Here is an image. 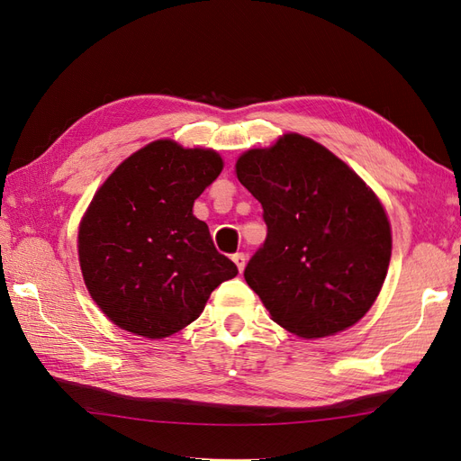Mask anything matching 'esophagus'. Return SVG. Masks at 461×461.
Masks as SVG:
<instances>
[{"label": "esophagus", "mask_w": 461, "mask_h": 461, "mask_svg": "<svg viewBox=\"0 0 461 461\" xmlns=\"http://www.w3.org/2000/svg\"><path fill=\"white\" fill-rule=\"evenodd\" d=\"M232 261L236 263V267H239V271L242 273V271H244V267H246V256H244L242 252H239V254H234V256H232Z\"/></svg>", "instance_id": "esophagus-1"}]
</instances>
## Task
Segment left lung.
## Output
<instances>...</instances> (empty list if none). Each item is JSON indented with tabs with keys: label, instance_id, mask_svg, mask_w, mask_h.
<instances>
[{
	"label": "left lung",
	"instance_id": "1",
	"mask_svg": "<svg viewBox=\"0 0 461 461\" xmlns=\"http://www.w3.org/2000/svg\"><path fill=\"white\" fill-rule=\"evenodd\" d=\"M236 176L263 207L267 239L244 278L273 321L303 339L357 323L379 296L393 249L384 209L364 180L300 134L246 151Z\"/></svg>",
	"mask_w": 461,
	"mask_h": 461
}]
</instances>
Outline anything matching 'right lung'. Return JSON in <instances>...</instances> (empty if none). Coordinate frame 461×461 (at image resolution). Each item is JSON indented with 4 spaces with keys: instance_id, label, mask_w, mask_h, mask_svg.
<instances>
[{
    "instance_id": "right-lung-1",
    "label": "right lung",
    "mask_w": 461,
    "mask_h": 461,
    "mask_svg": "<svg viewBox=\"0 0 461 461\" xmlns=\"http://www.w3.org/2000/svg\"><path fill=\"white\" fill-rule=\"evenodd\" d=\"M221 171L213 149L158 140L124 159L95 192L78 230L80 269L94 302L121 329L169 337L239 275L192 213Z\"/></svg>"
}]
</instances>
